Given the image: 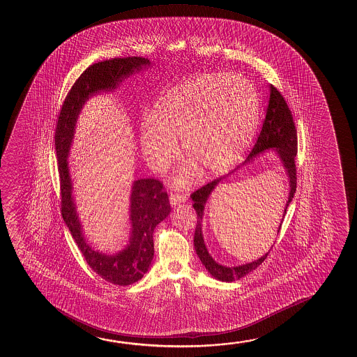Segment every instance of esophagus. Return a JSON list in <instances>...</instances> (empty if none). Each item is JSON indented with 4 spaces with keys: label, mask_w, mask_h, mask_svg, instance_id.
Listing matches in <instances>:
<instances>
[{
    "label": "esophagus",
    "mask_w": 357,
    "mask_h": 357,
    "mask_svg": "<svg viewBox=\"0 0 357 357\" xmlns=\"http://www.w3.org/2000/svg\"><path fill=\"white\" fill-rule=\"evenodd\" d=\"M188 200V194H181V192H172L171 204L173 206L179 205L181 202Z\"/></svg>",
    "instance_id": "esophagus-1"
}]
</instances>
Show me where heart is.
Here are the masks:
<instances>
[{
    "label": "heart",
    "instance_id": "obj_1",
    "mask_svg": "<svg viewBox=\"0 0 357 357\" xmlns=\"http://www.w3.org/2000/svg\"><path fill=\"white\" fill-rule=\"evenodd\" d=\"M259 122V96L249 80L196 74L157 100L153 117L142 124V153L152 168L163 171L176 157L174 139L181 137L184 155L202 174H218L243 157Z\"/></svg>",
    "mask_w": 357,
    "mask_h": 357
}]
</instances>
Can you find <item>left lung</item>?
Returning <instances> with one entry per match:
<instances>
[{"mask_svg": "<svg viewBox=\"0 0 357 357\" xmlns=\"http://www.w3.org/2000/svg\"><path fill=\"white\" fill-rule=\"evenodd\" d=\"M271 95H269L268 108L264 117L262 129L259 132L257 142L255 144L254 149L251 150L249 156L246 157V162L252 160L256 155H259L264 150L267 149H275L279 156L283 161L284 167L288 172L289 181H290V192H289L288 201L284 208L283 218L279 225L278 233L282 228L284 217L287 215V208L289 204L293 200L295 191H296V165H295V157L298 153V134L296 127L294 123L293 114L289 108L288 103L280 93L278 89L271 84ZM222 178H217L215 181L207 183L206 185L201 186L197 190L191 194L190 197L194 201V210L197 215V223H196L195 235H194V246H195L196 254L201 259L202 264L206 269L210 272L215 278L220 279L222 282H233L235 279L243 278L244 275L252 272L257 268L259 264L267 259L269 252L264 255L261 259L251 262V264H243L238 267H225L217 264L215 259L211 257L208 251L206 249L202 236V215L205 208L206 201L213 191L215 185L220 183ZM273 248V246H272Z\"/></svg>", "mask_w": 357, "mask_h": 357, "instance_id": "left-lung-1", "label": "left lung"}]
</instances>
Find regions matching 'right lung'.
Returning <instances> with one entry per match:
<instances>
[{"mask_svg": "<svg viewBox=\"0 0 357 357\" xmlns=\"http://www.w3.org/2000/svg\"><path fill=\"white\" fill-rule=\"evenodd\" d=\"M146 64H150L149 59L137 56L106 59L85 69L64 98L54 132L62 217L90 268L105 280L121 287L135 283L144 277L150 267L155 251L152 239L153 230L171 212L168 194L163 183L158 179L149 178L134 181L130 205L132 225L130 244L128 245L127 249L114 256L100 254L85 243L82 234L72 197L67 156L73 139L77 117L86 98L100 90L116 88L122 79Z\"/></svg>", "mask_w": 357, "mask_h": 357, "instance_id": "add662e5", "label": "right lung"}]
</instances>
